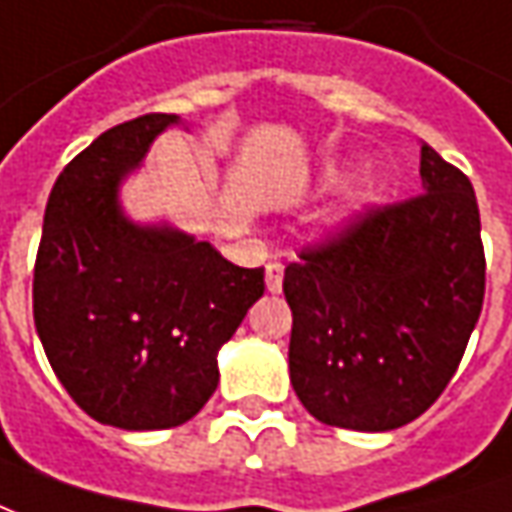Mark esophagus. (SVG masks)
<instances>
[{
    "label": "esophagus",
    "instance_id": "1",
    "mask_svg": "<svg viewBox=\"0 0 512 512\" xmlns=\"http://www.w3.org/2000/svg\"><path fill=\"white\" fill-rule=\"evenodd\" d=\"M264 284H267V292H281V284H284V264L273 259V262H267L264 267Z\"/></svg>",
    "mask_w": 512,
    "mask_h": 512
}]
</instances>
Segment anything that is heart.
<instances>
[{"label": "heart", "instance_id": "1", "mask_svg": "<svg viewBox=\"0 0 512 512\" xmlns=\"http://www.w3.org/2000/svg\"><path fill=\"white\" fill-rule=\"evenodd\" d=\"M368 189H370V181L365 175H354L351 181L345 183L343 189V197H340V209L337 214L345 217V214H351V211H357L362 206V200L368 197Z\"/></svg>", "mask_w": 512, "mask_h": 512}]
</instances>
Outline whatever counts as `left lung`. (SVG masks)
I'll return each instance as SVG.
<instances>
[{
    "label": "left lung",
    "mask_w": 512,
    "mask_h": 512,
    "mask_svg": "<svg viewBox=\"0 0 512 512\" xmlns=\"http://www.w3.org/2000/svg\"><path fill=\"white\" fill-rule=\"evenodd\" d=\"M424 195L370 211L284 270L290 382L320 424L390 432L451 382L485 298L474 186L421 144Z\"/></svg>",
    "instance_id": "1"
}]
</instances>
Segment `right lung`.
Masks as SVG:
<instances>
[{
  "label": "right lung",
  "mask_w": 512,
  "mask_h": 512,
  "mask_svg": "<svg viewBox=\"0 0 512 512\" xmlns=\"http://www.w3.org/2000/svg\"><path fill=\"white\" fill-rule=\"evenodd\" d=\"M175 114L105 130L49 195L33 276L35 331L66 393L94 421L186 424L220 382L217 354L264 295V267L231 264L169 222H136L119 189Z\"/></svg>",
  "instance_id": "right-lung-1"
}]
</instances>
